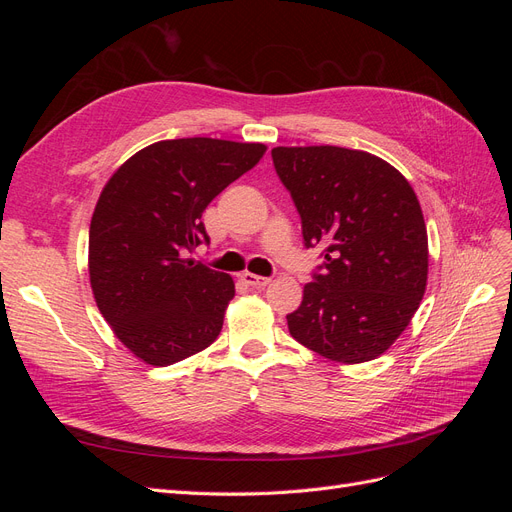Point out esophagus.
Wrapping results in <instances>:
<instances>
[{"mask_svg": "<svg viewBox=\"0 0 512 512\" xmlns=\"http://www.w3.org/2000/svg\"><path fill=\"white\" fill-rule=\"evenodd\" d=\"M241 282L245 284V286H250V288H262V286H267L269 284V277H260V275H254V273H243L241 275Z\"/></svg>", "mask_w": 512, "mask_h": 512, "instance_id": "34e87169", "label": "esophagus"}]
</instances>
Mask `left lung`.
<instances>
[{"mask_svg":"<svg viewBox=\"0 0 512 512\" xmlns=\"http://www.w3.org/2000/svg\"><path fill=\"white\" fill-rule=\"evenodd\" d=\"M277 175L301 215L303 241L322 247L288 331L335 363L378 359L406 331L427 288L421 205L395 166L367 151L275 147Z\"/></svg>","mask_w":512,"mask_h":512,"instance_id":"obj_1","label":"left lung"}]
</instances>
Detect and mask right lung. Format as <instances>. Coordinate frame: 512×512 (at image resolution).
Masks as SVG:
<instances>
[{
    "instance_id": "1",
    "label": "right lung",
    "mask_w": 512,
    "mask_h": 512,
    "mask_svg": "<svg viewBox=\"0 0 512 512\" xmlns=\"http://www.w3.org/2000/svg\"><path fill=\"white\" fill-rule=\"evenodd\" d=\"M267 147L175 138L136 151L106 181L89 226V282L119 342L166 367L218 339L235 282L185 258L209 241L203 211Z\"/></svg>"
}]
</instances>
